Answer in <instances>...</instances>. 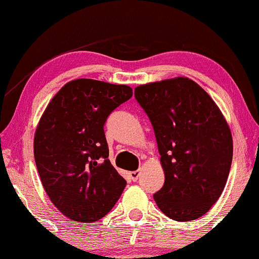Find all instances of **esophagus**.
Instances as JSON below:
<instances>
[{"instance_id": "34e87169", "label": "esophagus", "mask_w": 259, "mask_h": 259, "mask_svg": "<svg viewBox=\"0 0 259 259\" xmlns=\"http://www.w3.org/2000/svg\"><path fill=\"white\" fill-rule=\"evenodd\" d=\"M139 176H140V172H139V171H133V172H130V173H129L130 180H132L133 182H136V181H138Z\"/></svg>"}]
</instances>
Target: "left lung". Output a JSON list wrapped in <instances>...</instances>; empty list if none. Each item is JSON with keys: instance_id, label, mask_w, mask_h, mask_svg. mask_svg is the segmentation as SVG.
<instances>
[{"instance_id": "8db88e82", "label": "left lung", "mask_w": 259, "mask_h": 259, "mask_svg": "<svg viewBox=\"0 0 259 259\" xmlns=\"http://www.w3.org/2000/svg\"><path fill=\"white\" fill-rule=\"evenodd\" d=\"M135 98L153 126L164 172L156 204L176 221L203 217L220 198L231 168L232 136L223 113L187 77L141 84Z\"/></svg>"}]
</instances>
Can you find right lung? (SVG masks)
Instances as JSON below:
<instances>
[{
	"mask_svg": "<svg viewBox=\"0 0 259 259\" xmlns=\"http://www.w3.org/2000/svg\"><path fill=\"white\" fill-rule=\"evenodd\" d=\"M132 96L125 84L73 79L54 96L39 120L34 136L36 168L51 203L71 220H99L126 186L108 160L103 126Z\"/></svg>",
	"mask_w": 259,
	"mask_h": 259,
	"instance_id": "add662e5",
	"label": "right lung"
}]
</instances>
